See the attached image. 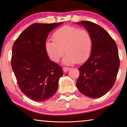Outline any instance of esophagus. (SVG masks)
<instances>
[{"mask_svg":"<svg viewBox=\"0 0 127 127\" xmlns=\"http://www.w3.org/2000/svg\"><path fill=\"white\" fill-rule=\"evenodd\" d=\"M63 71L64 72H67L68 70L70 69V68H68V67H63Z\"/></svg>","mask_w":127,"mask_h":127,"instance_id":"obj_1","label":"esophagus"}]
</instances>
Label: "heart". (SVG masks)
<instances>
[{
  "instance_id": "1",
  "label": "heart",
  "mask_w": 127,
  "mask_h": 127,
  "mask_svg": "<svg viewBox=\"0 0 127 127\" xmlns=\"http://www.w3.org/2000/svg\"><path fill=\"white\" fill-rule=\"evenodd\" d=\"M52 37L54 41H46L44 47L47 55L53 62L59 61L65 52L67 54L62 63L67 65L77 62L83 63L91 55L93 40L87 30L65 26L56 30Z\"/></svg>"
}]
</instances>
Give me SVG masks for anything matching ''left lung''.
Segmentation results:
<instances>
[{"label": "left lung", "instance_id": "8db88e82", "mask_svg": "<svg viewBox=\"0 0 127 127\" xmlns=\"http://www.w3.org/2000/svg\"><path fill=\"white\" fill-rule=\"evenodd\" d=\"M91 33L93 47L88 59L79 67L76 82L79 91L91 98H99L107 93L114 84L120 66L118 46L103 28L94 23L82 21Z\"/></svg>", "mask_w": 127, "mask_h": 127}]
</instances>
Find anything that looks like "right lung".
I'll use <instances>...</instances> for the list:
<instances>
[{
	"label": "right lung",
	"instance_id": "obj_1",
	"mask_svg": "<svg viewBox=\"0 0 127 127\" xmlns=\"http://www.w3.org/2000/svg\"><path fill=\"white\" fill-rule=\"evenodd\" d=\"M59 23H34L23 31L12 47L11 66L20 90L30 99L41 102L56 93L62 67L51 61L45 50L49 33Z\"/></svg>",
	"mask_w": 127,
	"mask_h": 127
}]
</instances>
